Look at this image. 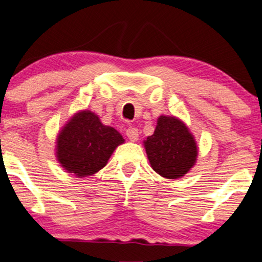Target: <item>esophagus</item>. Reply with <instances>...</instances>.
Returning <instances> with one entry per match:
<instances>
[{
  "instance_id": "34e87169",
  "label": "esophagus",
  "mask_w": 262,
  "mask_h": 262,
  "mask_svg": "<svg viewBox=\"0 0 262 262\" xmlns=\"http://www.w3.org/2000/svg\"><path fill=\"white\" fill-rule=\"evenodd\" d=\"M125 135L130 141H137L139 139V132L135 127H128L127 130H125Z\"/></svg>"
}]
</instances>
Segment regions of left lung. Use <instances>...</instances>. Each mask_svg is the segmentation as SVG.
Returning a JSON list of instances; mask_svg holds the SVG:
<instances>
[{
	"instance_id": "1",
	"label": "left lung",
	"mask_w": 262,
	"mask_h": 262,
	"mask_svg": "<svg viewBox=\"0 0 262 262\" xmlns=\"http://www.w3.org/2000/svg\"><path fill=\"white\" fill-rule=\"evenodd\" d=\"M144 144L153 170L165 179L184 176L196 160L193 135L176 117L160 116L155 133Z\"/></svg>"
}]
</instances>
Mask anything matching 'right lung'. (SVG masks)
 Returning <instances> with one entry per match:
<instances>
[{
	"mask_svg": "<svg viewBox=\"0 0 262 262\" xmlns=\"http://www.w3.org/2000/svg\"><path fill=\"white\" fill-rule=\"evenodd\" d=\"M123 142L116 129L102 124L91 111H81L58 135L57 158L68 172L91 176L106 165L114 149Z\"/></svg>",
	"mask_w": 262,
	"mask_h": 262,
	"instance_id": "add662e5",
	"label": "right lung"
}]
</instances>
